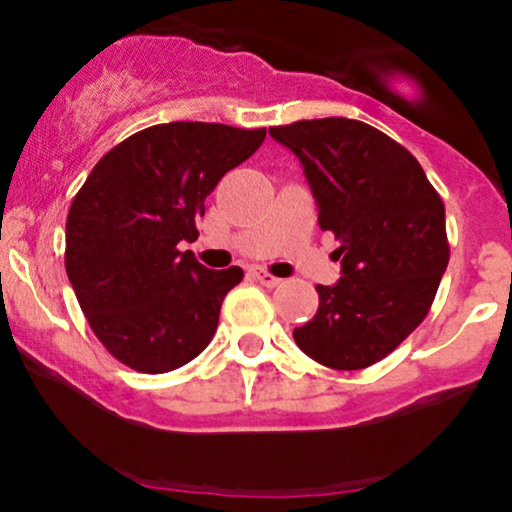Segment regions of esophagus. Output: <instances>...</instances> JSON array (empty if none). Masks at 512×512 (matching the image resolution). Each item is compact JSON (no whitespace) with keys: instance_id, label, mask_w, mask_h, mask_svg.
I'll return each mask as SVG.
<instances>
[{"instance_id":"esophagus-1","label":"esophagus","mask_w":512,"mask_h":512,"mask_svg":"<svg viewBox=\"0 0 512 512\" xmlns=\"http://www.w3.org/2000/svg\"><path fill=\"white\" fill-rule=\"evenodd\" d=\"M252 274H255V279L260 281L262 286H267V289H274V286H279V284H281V279H279V276L269 274L267 269H255V272H252Z\"/></svg>"}]
</instances>
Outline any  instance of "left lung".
I'll use <instances>...</instances> for the list:
<instances>
[{
    "label": "left lung",
    "mask_w": 512,
    "mask_h": 512,
    "mask_svg": "<svg viewBox=\"0 0 512 512\" xmlns=\"http://www.w3.org/2000/svg\"><path fill=\"white\" fill-rule=\"evenodd\" d=\"M303 163L317 223L332 231L342 279L293 339L313 361L358 370L383 361L424 322L450 260L443 199L414 156L349 117L269 127Z\"/></svg>",
    "instance_id": "8db88e82"
}]
</instances>
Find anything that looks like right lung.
Returning <instances> with one entry per match:
<instances>
[{
	"label": "right lung",
	"instance_id": "add662e5",
	"mask_svg": "<svg viewBox=\"0 0 512 512\" xmlns=\"http://www.w3.org/2000/svg\"><path fill=\"white\" fill-rule=\"evenodd\" d=\"M264 137V127L168 122L127 137L88 173L69 207L64 267L120 363L168 373L207 349L243 269L214 272L178 245L197 240L204 199Z\"/></svg>",
	"mask_w": 512,
	"mask_h": 512
}]
</instances>
